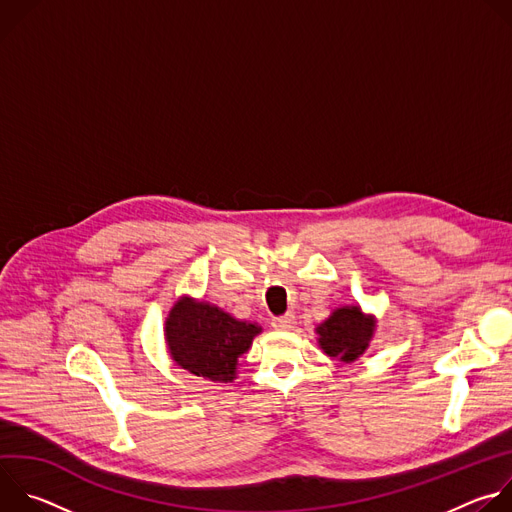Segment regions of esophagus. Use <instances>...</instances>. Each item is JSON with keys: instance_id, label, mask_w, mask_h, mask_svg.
Returning a JSON list of instances; mask_svg holds the SVG:
<instances>
[{"instance_id": "esophagus-1", "label": "esophagus", "mask_w": 512, "mask_h": 512, "mask_svg": "<svg viewBox=\"0 0 512 512\" xmlns=\"http://www.w3.org/2000/svg\"><path fill=\"white\" fill-rule=\"evenodd\" d=\"M273 328L275 330H291L296 326V316L294 314H285V316H277L273 318Z\"/></svg>"}]
</instances>
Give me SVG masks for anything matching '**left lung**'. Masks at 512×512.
Here are the masks:
<instances>
[{
	"label": "left lung",
	"instance_id": "1",
	"mask_svg": "<svg viewBox=\"0 0 512 512\" xmlns=\"http://www.w3.org/2000/svg\"><path fill=\"white\" fill-rule=\"evenodd\" d=\"M375 328V316L364 314L360 306H342L316 328L318 344L328 356L342 362H354L369 348Z\"/></svg>",
	"mask_w": 512,
	"mask_h": 512
}]
</instances>
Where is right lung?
<instances>
[{"instance_id":"1","label":"right lung","mask_w":512,"mask_h":512,"mask_svg":"<svg viewBox=\"0 0 512 512\" xmlns=\"http://www.w3.org/2000/svg\"><path fill=\"white\" fill-rule=\"evenodd\" d=\"M261 332L255 322H243L208 302L180 298L166 318V344L172 360L188 373L233 383L239 358Z\"/></svg>"}]
</instances>
